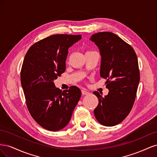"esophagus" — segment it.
Segmentation results:
<instances>
[{"mask_svg": "<svg viewBox=\"0 0 157 157\" xmlns=\"http://www.w3.org/2000/svg\"><path fill=\"white\" fill-rule=\"evenodd\" d=\"M88 94H89V92L88 91V90H85V89L82 90V95H87Z\"/></svg>", "mask_w": 157, "mask_h": 157, "instance_id": "1", "label": "esophagus"}]
</instances>
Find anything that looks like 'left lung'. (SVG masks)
Segmentation results:
<instances>
[{"mask_svg":"<svg viewBox=\"0 0 157 157\" xmlns=\"http://www.w3.org/2000/svg\"><path fill=\"white\" fill-rule=\"evenodd\" d=\"M90 40L98 47L101 55L100 76L107 80V96L97 91L99 103L94 113L97 121L105 126L119 124L130 113L140 82L138 61L134 50L111 32L94 34Z\"/></svg>","mask_w":157,"mask_h":157,"instance_id":"obj_1","label":"left lung"}]
</instances>
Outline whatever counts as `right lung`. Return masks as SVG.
<instances>
[{
  "label": "right lung",
  "instance_id": "right-lung-1",
  "mask_svg": "<svg viewBox=\"0 0 157 157\" xmlns=\"http://www.w3.org/2000/svg\"><path fill=\"white\" fill-rule=\"evenodd\" d=\"M81 35H52L30 47L23 60L21 84L26 104L34 120L45 129L58 131L69 122L81 96L75 86L61 91L54 80L65 71L69 47Z\"/></svg>",
  "mask_w": 157,
  "mask_h": 157
}]
</instances>
